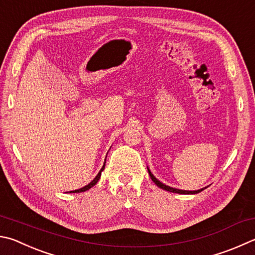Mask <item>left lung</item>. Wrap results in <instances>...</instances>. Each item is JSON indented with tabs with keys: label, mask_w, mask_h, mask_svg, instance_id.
Wrapping results in <instances>:
<instances>
[{
	"label": "left lung",
	"mask_w": 255,
	"mask_h": 255,
	"mask_svg": "<svg viewBox=\"0 0 255 255\" xmlns=\"http://www.w3.org/2000/svg\"><path fill=\"white\" fill-rule=\"evenodd\" d=\"M147 169H148V174H149V176H150V178H151L152 182H154V183L157 185V186L160 187L161 189H165V191H167V192L177 193V194H197V193L202 192L203 189H205V188H206V187H204V188L197 189V191H184V189H178V188L170 187V186H168V185H165V184H163V183H161V182H159V180L157 179L154 175H152V173L150 172V169L148 168V167H147Z\"/></svg>",
	"instance_id": "obj_1"
}]
</instances>
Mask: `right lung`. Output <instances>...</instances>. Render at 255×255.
I'll return each instance as SVG.
<instances>
[{
	"mask_svg": "<svg viewBox=\"0 0 255 255\" xmlns=\"http://www.w3.org/2000/svg\"><path fill=\"white\" fill-rule=\"evenodd\" d=\"M107 157V156H106ZM105 165H106V161L104 163V166L103 167H101V169H100V172L98 173V175L96 176V177L91 180V182L88 184V185H86V186H83V187H81V188H79V189H75V191H71V192H69V193H81V192H86V191H88V189H90L92 186H95V185L98 183V180L100 179V176H101V173H103V170L105 169Z\"/></svg>",
	"mask_w": 255,
	"mask_h": 255,
	"instance_id": "1",
	"label": "right lung"
}]
</instances>
